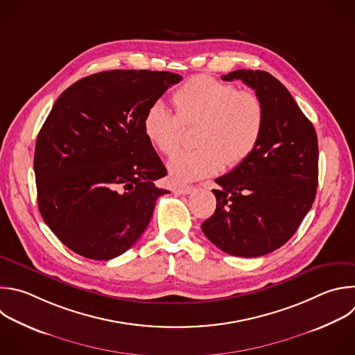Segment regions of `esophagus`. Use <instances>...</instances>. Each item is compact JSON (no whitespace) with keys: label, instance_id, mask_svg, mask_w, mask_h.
Here are the masks:
<instances>
[{"label":"esophagus","instance_id":"34e87169","mask_svg":"<svg viewBox=\"0 0 355 355\" xmlns=\"http://www.w3.org/2000/svg\"><path fill=\"white\" fill-rule=\"evenodd\" d=\"M192 191H195V187H189V185L177 187V188L174 189V192H175V193H178V195H188V193H191Z\"/></svg>","mask_w":355,"mask_h":355}]
</instances>
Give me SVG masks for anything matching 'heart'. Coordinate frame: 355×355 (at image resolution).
Segmentation results:
<instances>
[{"label":"heart","mask_w":355,"mask_h":355,"mask_svg":"<svg viewBox=\"0 0 355 355\" xmlns=\"http://www.w3.org/2000/svg\"><path fill=\"white\" fill-rule=\"evenodd\" d=\"M175 114L162 103L149 107L144 131L150 144L171 156L181 146L184 128H198L192 152L175 155L168 162L177 182H189L245 162L257 149L263 127L265 105L252 90H239L231 83L199 75L187 80L171 96Z\"/></svg>","instance_id":"obj_1"}]
</instances>
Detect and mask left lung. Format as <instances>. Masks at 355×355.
Returning a JSON list of instances; mask_svg holds the SVG:
<instances>
[{
  "instance_id": "obj_1",
  "label": "left lung",
  "mask_w": 355,
  "mask_h": 355,
  "mask_svg": "<svg viewBox=\"0 0 355 355\" xmlns=\"http://www.w3.org/2000/svg\"><path fill=\"white\" fill-rule=\"evenodd\" d=\"M252 87L265 105V127L252 155L214 180V213L202 231L218 250L258 258L284 245L312 207L318 188V137L284 85L265 71L221 76Z\"/></svg>"
}]
</instances>
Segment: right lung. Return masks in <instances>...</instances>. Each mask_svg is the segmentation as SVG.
<instances>
[{"label":"right lung","instance_id":"1","mask_svg":"<svg viewBox=\"0 0 355 355\" xmlns=\"http://www.w3.org/2000/svg\"><path fill=\"white\" fill-rule=\"evenodd\" d=\"M181 75L114 69L89 75L61 93L35 149L39 210L71 251L108 261L146 230L156 187L167 174L146 138L144 118Z\"/></svg>","mask_w":355,"mask_h":355}]
</instances>
